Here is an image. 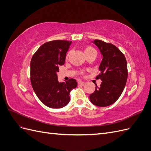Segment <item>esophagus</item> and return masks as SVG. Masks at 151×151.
Returning <instances> with one entry per match:
<instances>
[{
    "mask_svg": "<svg viewBox=\"0 0 151 151\" xmlns=\"http://www.w3.org/2000/svg\"><path fill=\"white\" fill-rule=\"evenodd\" d=\"M78 84H79V85H81V86H84L86 84V83H84V82H83V81H79Z\"/></svg>",
    "mask_w": 151,
    "mask_h": 151,
    "instance_id": "34e87169",
    "label": "esophagus"
}]
</instances>
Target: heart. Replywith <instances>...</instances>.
<instances>
[{"label":"heart","mask_w":151,"mask_h":151,"mask_svg":"<svg viewBox=\"0 0 151 151\" xmlns=\"http://www.w3.org/2000/svg\"><path fill=\"white\" fill-rule=\"evenodd\" d=\"M93 50H94V48H93V47H87V48L85 49V53H88V52H91V51H93ZM68 54H67V55L66 58H68Z\"/></svg>","instance_id":"heart-1"}]
</instances>
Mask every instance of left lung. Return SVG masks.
Wrapping results in <instances>:
<instances>
[{"instance_id": "obj_1", "label": "left lung", "mask_w": 151, "mask_h": 151, "mask_svg": "<svg viewBox=\"0 0 151 151\" xmlns=\"http://www.w3.org/2000/svg\"><path fill=\"white\" fill-rule=\"evenodd\" d=\"M94 44L99 48L103 59L99 67V74L96 79L102 81L100 88L90 94L91 103L98 106H108L113 104L121 96L128 77L127 63L120 50L110 43L95 40Z\"/></svg>"}]
</instances>
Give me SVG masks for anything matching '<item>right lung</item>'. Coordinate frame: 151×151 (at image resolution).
<instances>
[{"mask_svg":"<svg viewBox=\"0 0 151 151\" xmlns=\"http://www.w3.org/2000/svg\"><path fill=\"white\" fill-rule=\"evenodd\" d=\"M71 42L53 40L42 45L31 60L30 79L33 89L40 100L47 106L60 108L70 101V91L76 88V79L59 83L57 73L65 63L66 53Z\"/></svg>","mask_w":151,"mask_h":151,"instance_id":"1","label":"right lung"}]
</instances>
